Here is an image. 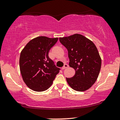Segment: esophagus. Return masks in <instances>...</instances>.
I'll return each instance as SVG.
<instances>
[{"label":"esophagus","instance_id":"34e87169","mask_svg":"<svg viewBox=\"0 0 120 120\" xmlns=\"http://www.w3.org/2000/svg\"><path fill=\"white\" fill-rule=\"evenodd\" d=\"M68 67H69L68 65L67 64H64V66H63V67L62 68V69H63V70H64V69L67 68H68Z\"/></svg>","mask_w":120,"mask_h":120}]
</instances>
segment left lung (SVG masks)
Returning <instances> with one entry per match:
<instances>
[{
  "label": "left lung",
  "mask_w": 120,
  "mask_h": 120,
  "mask_svg": "<svg viewBox=\"0 0 120 120\" xmlns=\"http://www.w3.org/2000/svg\"><path fill=\"white\" fill-rule=\"evenodd\" d=\"M59 40L68 51L69 66L75 71L73 77L66 78L68 83L76 91L88 90L96 82L101 68V58L96 45L78 34L60 37Z\"/></svg>",
  "instance_id": "1"
}]
</instances>
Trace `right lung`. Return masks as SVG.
I'll use <instances>...</instances> for the list:
<instances>
[{
	"label": "right lung",
	"mask_w": 120,
	"mask_h": 120,
	"mask_svg": "<svg viewBox=\"0 0 120 120\" xmlns=\"http://www.w3.org/2000/svg\"><path fill=\"white\" fill-rule=\"evenodd\" d=\"M58 38L39 36L27 44L19 58L21 74L29 88L36 92L47 90L52 84L60 69L49 58L50 49Z\"/></svg>",
	"instance_id": "1"
}]
</instances>
